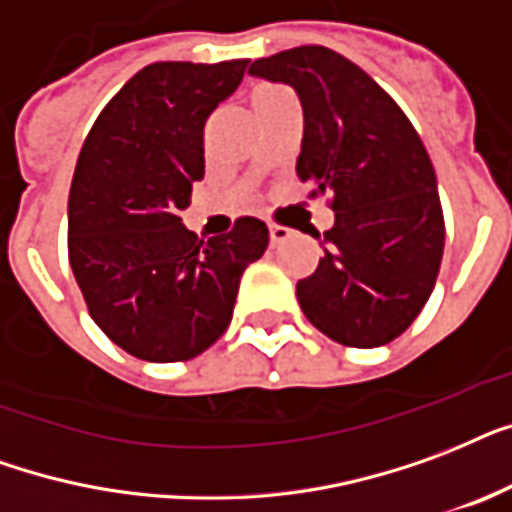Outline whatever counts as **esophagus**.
Here are the masks:
<instances>
[{
  "instance_id": "1",
  "label": "esophagus",
  "mask_w": 512,
  "mask_h": 512,
  "mask_svg": "<svg viewBox=\"0 0 512 512\" xmlns=\"http://www.w3.org/2000/svg\"><path fill=\"white\" fill-rule=\"evenodd\" d=\"M288 237H291V229L277 227V224H269V240H272V245H283Z\"/></svg>"
}]
</instances>
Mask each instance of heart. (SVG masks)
Segmentation results:
<instances>
[{"label": "heart", "instance_id": "1", "mask_svg": "<svg viewBox=\"0 0 512 512\" xmlns=\"http://www.w3.org/2000/svg\"><path fill=\"white\" fill-rule=\"evenodd\" d=\"M261 90H275V87H272V85H267V87H259V90H256V93H261Z\"/></svg>", "mask_w": 512, "mask_h": 512}]
</instances>
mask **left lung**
<instances>
[{
  "label": "left lung",
  "mask_w": 512,
  "mask_h": 512,
  "mask_svg": "<svg viewBox=\"0 0 512 512\" xmlns=\"http://www.w3.org/2000/svg\"><path fill=\"white\" fill-rule=\"evenodd\" d=\"M248 74L296 90L304 112L296 176L312 194H331L323 259L296 283L301 310L347 347L392 342L430 299L446 240L422 138L366 71L328 47L259 58Z\"/></svg>",
  "instance_id": "left-lung-1"
}]
</instances>
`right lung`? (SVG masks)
Here are the masks:
<instances>
[{
    "mask_svg": "<svg viewBox=\"0 0 512 512\" xmlns=\"http://www.w3.org/2000/svg\"><path fill=\"white\" fill-rule=\"evenodd\" d=\"M248 61H162L98 114L69 192V261L90 318L152 363L200 355L227 331L240 277L267 251L264 221L229 235L189 232L181 211L205 176L202 130Z\"/></svg>",
    "mask_w": 512,
    "mask_h": 512,
    "instance_id": "1",
    "label": "right lung"
}]
</instances>
